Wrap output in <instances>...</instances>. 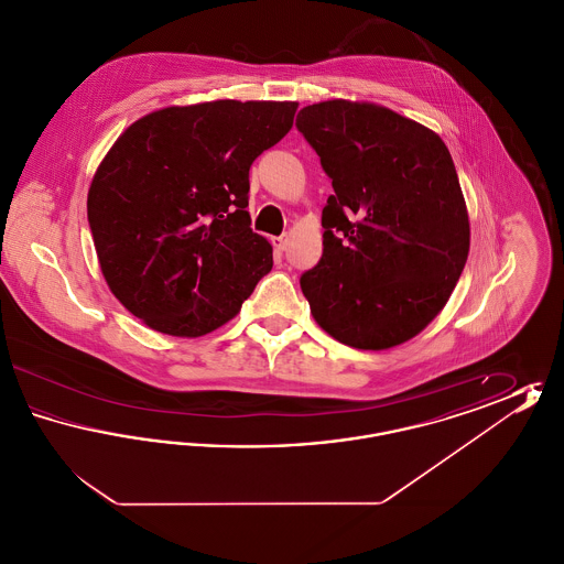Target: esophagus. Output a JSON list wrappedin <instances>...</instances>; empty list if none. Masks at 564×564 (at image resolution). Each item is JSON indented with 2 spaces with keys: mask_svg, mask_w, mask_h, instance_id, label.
I'll return each instance as SVG.
<instances>
[{
  "mask_svg": "<svg viewBox=\"0 0 564 564\" xmlns=\"http://www.w3.org/2000/svg\"><path fill=\"white\" fill-rule=\"evenodd\" d=\"M272 245H274V249H276L279 253H283L285 247H288V237H274Z\"/></svg>",
  "mask_w": 564,
  "mask_h": 564,
  "instance_id": "1",
  "label": "esophagus"
}]
</instances>
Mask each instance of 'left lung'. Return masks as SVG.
I'll list each match as a JSON object with an SVG mask.
<instances>
[{
  "mask_svg": "<svg viewBox=\"0 0 564 564\" xmlns=\"http://www.w3.org/2000/svg\"><path fill=\"white\" fill-rule=\"evenodd\" d=\"M334 194L323 256L300 276L323 329L355 349L398 347L444 308L469 253V217L446 143L372 104L297 111Z\"/></svg>",
  "mask_w": 564,
  "mask_h": 564,
  "instance_id": "obj_1",
  "label": "left lung"
}]
</instances>
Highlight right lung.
<instances>
[{"instance_id": "add662e5", "label": "right lung", "mask_w": 564, "mask_h": 564, "mask_svg": "<svg viewBox=\"0 0 564 564\" xmlns=\"http://www.w3.org/2000/svg\"><path fill=\"white\" fill-rule=\"evenodd\" d=\"M295 109L230 99L159 109L118 137L86 209L109 290L137 319L196 338L241 311L272 269L247 212L249 169Z\"/></svg>"}]
</instances>
